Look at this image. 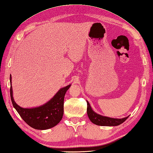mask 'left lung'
I'll list each match as a JSON object with an SVG mask.
<instances>
[{"label": "left lung", "instance_id": "8db88e82", "mask_svg": "<svg viewBox=\"0 0 153 153\" xmlns=\"http://www.w3.org/2000/svg\"><path fill=\"white\" fill-rule=\"evenodd\" d=\"M87 114L88 117L93 123L99 126H117L123 123L128 116L121 118V119H116V118H111L109 117L103 116L100 114L95 113L92 110L91 107L89 105V102L87 100Z\"/></svg>", "mask_w": 153, "mask_h": 153}]
</instances>
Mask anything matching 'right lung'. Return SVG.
Listing matches in <instances>:
<instances>
[{
  "label": "right lung",
  "mask_w": 153,
  "mask_h": 153,
  "mask_svg": "<svg viewBox=\"0 0 153 153\" xmlns=\"http://www.w3.org/2000/svg\"><path fill=\"white\" fill-rule=\"evenodd\" d=\"M10 80V97L14 108L21 118L34 129L46 130L55 126L62 120L64 114V100L65 93L71 84L61 88L50 100L44 105L31 108H24L15 102L12 86V75Z\"/></svg>",
  "instance_id": "1"
}]
</instances>
